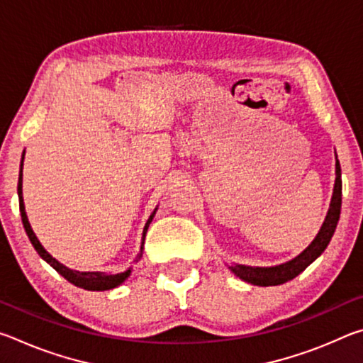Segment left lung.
I'll return each instance as SVG.
<instances>
[{"label":"left lung","instance_id":"1","mask_svg":"<svg viewBox=\"0 0 363 363\" xmlns=\"http://www.w3.org/2000/svg\"><path fill=\"white\" fill-rule=\"evenodd\" d=\"M336 158V179H335V187H333V195H331L330 208L327 216H325L323 224L320 230L315 235L314 240L311 242L309 247L304 251L293 257V259L286 261L284 264H279V266H270V267H257V266H245V264H232V266H227L230 269L232 274H235L238 279L243 281H248L251 285L257 286H275L286 284L288 280H293L296 275H299L303 270L311 266L318 256H320L325 248L328 247V243L333 237L336 230L337 220H340L341 214V192H342V182H341V167L340 162H337V155L335 152Z\"/></svg>","mask_w":363,"mask_h":363}]
</instances>
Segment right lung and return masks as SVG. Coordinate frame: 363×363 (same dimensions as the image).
<instances>
[{
    "label": "right lung",
    "mask_w": 363,
    "mask_h": 363,
    "mask_svg": "<svg viewBox=\"0 0 363 363\" xmlns=\"http://www.w3.org/2000/svg\"><path fill=\"white\" fill-rule=\"evenodd\" d=\"M23 158H26V150L22 153V160H21V171H19V186H17V194H19V206H21V216H22V224L26 227V232L32 242L33 248L36 250L43 259H45L48 264H51V267H54L57 272L62 275L64 279H67L75 286L84 288V290H91V291H106V290H112V288H116L118 285H121L128 277L131 275V267L125 270V272L120 274H107V272H79V270H73L69 269L67 266H64L62 262H59L56 257H52L51 255L48 253L45 250V247L40 243L38 237L35 235V232L32 229V225L28 223L27 213H26V205H23V196H22V168H23ZM158 208L153 210V213L150 214V218L147 219V223L144 225V232H143V243H140V251H139V257H143V251H144V238H145V232L149 229V225L152 223L153 216H155Z\"/></svg>",
    "instance_id": "add662e5"
}]
</instances>
